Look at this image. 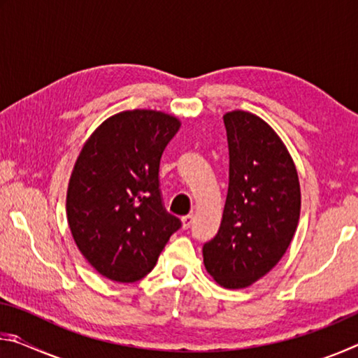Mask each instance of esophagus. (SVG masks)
Listing matches in <instances>:
<instances>
[{
	"instance_id": "esophagus-1",
	"label": "esophagus",
	"mask_w": 358,
	"mask_h": 358,
	"mask_svg": "<svg viewBox=\"0 0 358 358\" xmlns=\"http://www.w3.org/2000/svg\"><path fill=\"white\" fill-rule=\"evenodd\" d=\"M192 224V215H186L181 217V226H183V229H189Z\"/></svg>"
}]
</instances>
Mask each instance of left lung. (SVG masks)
Returning <instances> with one entry per match:
<instances>
[{"mask_svg": "<svg viewBox=\"0 0 358 358\" xmlns=\"http://www.w3.org/2000/svg\"><path fill=\"white\" fill-rule=\"evenodd\" d=\"M229 189L220 230L203 245V264L220 286L243 289L287 251L299 226L300 183L286 145L257 115H224Z\"/></svg>", "mask_w": 358, "mask_h": 358, "instance_id": "8db88e82", "label": "left lung"}]
</instances>
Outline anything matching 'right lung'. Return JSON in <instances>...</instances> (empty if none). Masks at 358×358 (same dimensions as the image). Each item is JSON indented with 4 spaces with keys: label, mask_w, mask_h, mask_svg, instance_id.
<instances>
[{
    "label": "right lung",
    "mask_w": 358,
    "mask_h": 358,
    "mask_svg": "<svg viewBox=\"0 0 358 358\" xmlns=\"http://www.w3.org/2000/svg\"><path fill=\"white\" fill-rule=\"evenodd\" d=\"M178 129L180 120L164 112H120L77 157L66 196L69 229L83 257L108 280L147 276L181 227L159 189L162 151Z\"/></svg>",
    "instance_id": "right-lung-1"
}]
</instances>
